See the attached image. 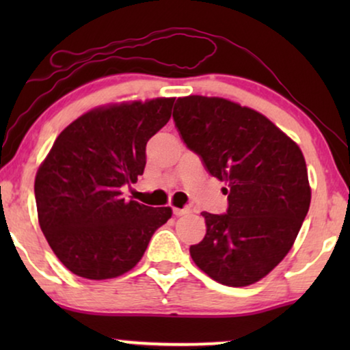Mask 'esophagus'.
Here are the masks:
<instances>
[{
	"label": "esophagus",
	"instance_id": "esophagus-1",
	"mask_svg": "<svg viewBox=\"0 0 350 350\" xmlns=\"http://www.w3.org/2000/svg\"><path fill=\"white\" fill-rule=\"evenodd\" d=\"M172 212H174V215L175 217H181V215H185V213H188L189 212V208H178V207H174L172 208Z\"/></svg>",
	"mask_w": 350,
	"mask_h": 350
}]
</instances>
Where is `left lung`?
Segmentation results:
<instances>
[{"instance_id":"obj_1","label":"left lung","mask_w":350,"mask_h":350,"mask_svg":"<svg viewBox=\"0 0 350 350\" xmlns=\"http://www.w3.org/2000/svg\"><path fill=\"white\" fill-rule=\"evenodd\" d=\"M174 121L208 174L228 185L226 213L202 212L207 234L191 258L219 284H255L284 260L308 215L303 152L261 113L224 98H178Z\"/></svg>"}]
</instances>
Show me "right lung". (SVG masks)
<instances>
[{"label":"right lung","instance_id":"right-lung-1","mask_svg":"<svg viewBox=\"0 0 350 350\" xmlns=\"http://www.w3.org/2000/svg\"><path fill=\"white\" fill-rule=\"evenodd\" d=\"M175 98L97 108L57 137L35 178L41 231L66 269L90 280L122 275L142 260L170 207L122 198L146 165V143L169 122Z\"/></svg>","mask_w":350,"mask_h":350}]
</instances>
